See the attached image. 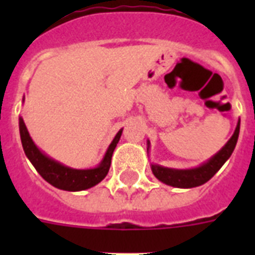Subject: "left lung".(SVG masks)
<instances>
[{"label": "left lung", "instance_id": "8db88e82", "mask_svg": "<svg viewBox=\"0 0 255 255\" xmlns=\"http://www.w3.org/2000/svg\"><path fill=\"white\" fill-rule=\"evenodd\" d=\"M238 133H240V123L237 124V128L234 131L233 136L225 144V147L214 155L208 163L202 164L201 167L194 168V169H169V168H163L159 165H152V172L160 181L170 186H177V188H193L205 184L217 173L218 169L225 164V161L233 153L236 144L238 140ZM149 144V141H148Z\"/></svg>", "mask_w": 255, "mask_h": 255}]
</instances>
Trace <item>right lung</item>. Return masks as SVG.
<instances>
[{"label":"right lung","mask_w":255,"mask_h":255,"mask_svg":"<svg viewBox=\"0 0 255 255\" xmlns=\"http://www.w3.org/2000/svg\"><path fill=\"white\" fill-rule=\"evenodd\" d=\"M19 133H21L23 151H25L27 159L34 165V168L38 170V173L58 189L70 190V192L88 189V188L96 185L107 176L110 165H111L112 153H114L116 144L119 143L120 136H122V131L118 132V135L115 136V139L108 148L107 153L99 167L94 168V169H73V168L65 167L62 164L49 159L38 149L37 145L33 143V140L30 137L22 118H19Z\"/></svg>","instance_id":"1"}]
</instances>
